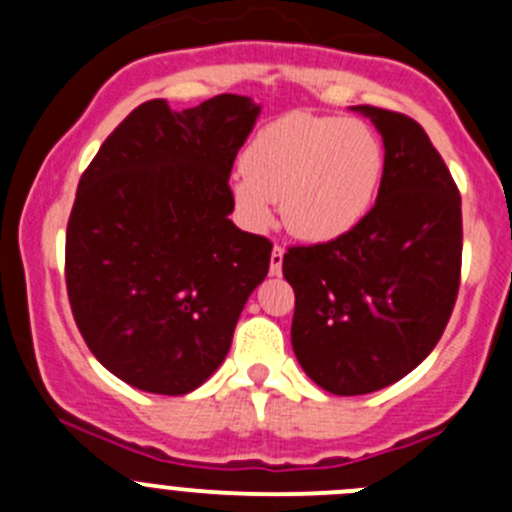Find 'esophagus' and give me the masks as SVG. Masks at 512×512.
Returning a JSON list of instances; mask_svg holds the SVG:
<instances>
[{
	"mask_svg": "<svg viewBox=\"0 0 512 512\" xmlns=\"http://www.w3.org/2000/svg\"><path fill=\"white\" fill-rule=\"evenodd\" d=\"M282 264H284V248L282 246H274V251H271V274H282Z\"/></svg>",
	"mask_w": 512,
	"mask_h": 512,
	"instance_id": "esophagus-1",
	"label": "esophagus"
}]
</instances>
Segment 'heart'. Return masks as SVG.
Segmentation results:
<instances>
[{"label":"heart","instance_id":"b5f03b06","mask_svg":"<svg viewBox=\"0 0 512 512\" xmlns=\"http://www.w3.org/2000/svg\"><path fill=\"white\" fill-rule=\"evenodd\" d=\"M233 179L238 212L256 228L282 202L289 233L328 243L359 228L384 179V143L361 120L292 112L253 135Z\"/></svg>","mask_w":512,"mask_h":512}]
</instances>
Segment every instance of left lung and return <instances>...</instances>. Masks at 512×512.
<instances>
[{
  "instance_id": "left-lung-1",
  "label": "left lung",
  "mask_w": 512,
  "mask_h": 512,
  "mask_svg": "<svg viewBox=\"0 0 512 512\" xmlns=\"http://www.w3.org/2000/svg\"><path fill=\"white\" fill-rule=\"evenodd\" d=\"M384 143V179L364 223L284 253L295 289L292 348L312 382L351 397L390 387L436 348L459 295L461 197L418 122L354 107Z\"/></svg>"
}]
</instances>
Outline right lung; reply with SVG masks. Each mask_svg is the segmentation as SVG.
<instances>
[{"label":"right lung","mask_w":512,"mask_h":512,"mask_svg":"<svg viewBox=\"0 0 512 512\" xmlns=\"http://www.w3.org/2000/svg\"><path fill=\"white\" fill-rule=\"evenodd\" d=\"M259 112L238 94L182 112L151 99L81 174L66 228L71 312L99 364L135 390H197L269 274V238L228 217L230 171Z\"/></svg>","instance_id":"obj_1"}]
</instances>
